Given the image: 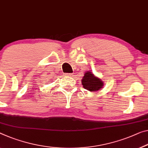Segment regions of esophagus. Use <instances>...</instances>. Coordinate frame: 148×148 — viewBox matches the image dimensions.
<instances>
[{
  "mask_svg": "<svg viewBox=\"0 0 148 148\" xmlns=\"http://www.w3.org/2000/svg\"><path fill=\"white\" fill-rule=\"evenodd\" d=\"M65 75L66 77H73V75L71 73H66Z\"/></svg>",
  "mask_w": 148,
  "mask_h": 148,
  "instance_id": "1",
  "label": "esophagus"
}]
</instances>
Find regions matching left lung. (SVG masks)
Listing matches in <instances>:
<instances>
[{
  "instance_id": "obj_1",
  "label": "left lung",
  "mask_w": 148,
  "mask_h": 148,
  "mask_svg": "<svg viewBox=\"0 0 148 148\" xmlns=\"http://www.w3.org/2000/svg\"><path fill=\"white\" fill-rule=\"evenodd\" d=\"M84 88L90 92H97L102 90L104 87V82L95 75L90 71H86L81 80Z\"/></svg>"
}]
</instances>
